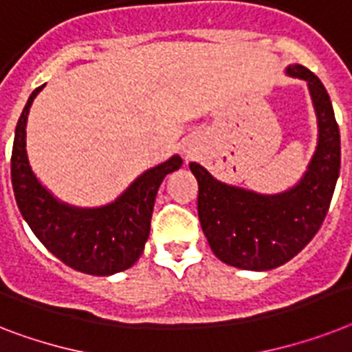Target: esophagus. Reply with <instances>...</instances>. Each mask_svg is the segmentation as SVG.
Instances as JSON below:
<instances>
[{
	"label": "esophagus",
	"mask_w": 352,
	"mask_h": 352,
	"mask_svg": "<svg viewBox=\"0 0 352 352\" xmlns=\"http://www.w3.org/2000/svg\"><path fill=\"white\" fill-rule=\"evenodd\" d=\"M187 158H188V155H187Z\"/></svg>",
	"instance_id": "1"
}]
</instances>
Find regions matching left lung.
<instances>
[{"instance_id":"obj_1","label":"left lung","mask_w":352,"mask_h":352,"mask_svg":"<svg viewBox=\"0 0 352 352\" xmlns=\"http://www.w3.org/2000/svg\"><path fill=\"white\" fill-rule=\"evenodd\" d=\"M287 74L304 78L318 117V145L306 176L277 196H259L214 179L201 165L196 176L197 216L208 245L223 263L243 270H272L287 263L315 234L329 210L340 174V131L324 84L302 65Z\"/></svg>"}]
</instances>
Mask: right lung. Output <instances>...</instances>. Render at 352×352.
I'll return each instance as SVG.
<instances>
[{"label":"right lung","mask_w":352,"mask_h":352,"mask_svg":"<svg viewBox=\"0 0 352 352\" xmlns=\"http://www.w3.org/2000/svg\"><path fill=\"white\" fill-rule=\"evenodd\" d=\"M41 88L32 91L14 136L10 174L19 212L37 239L69 268L89 275H111L131 268L149 237L160 185L167 174L182 167V158L173 156L144 173L107 207L80 210L59 203L37 182L26 158V118Z\"/></svg>","instance_id":"right-lung-1"}]
</instances>
